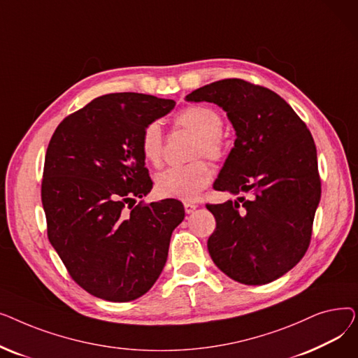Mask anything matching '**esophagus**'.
I'll list each match as a JSON object with an SVG mask.
<instances>
[{
	"label": "esophagus",
	"instance_id": "34e87169",
	"mask_svg": "<svg viewBox=\"0 0 358 358\" xmlns=\"http://www.w3.org/2000/svg\"><path fill=\"white\" fill-rule=\"evenodd\" d=\"M197 209V204L196 203H190V201H185L184 203V210H185V213H193L194 210Z\"/></svg>",
	"mask_w": 358,
	"mask_h": 358
}]
</instances>
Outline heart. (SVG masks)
<instances>
[{
  "label": "heart",
  "mask_w": 358,
  "mask_h": 358,
  "mask_svg": "<svg viewBox=\"0 0 358 358\" xmlns=\"http://www.w3.org/2000/svg\"><path fill=\"white\" fill-rule=\"evenodd\" d=\"M177 124L199 136L194 157H206L220 161L227 152V143L222 136L223 116L209 106H190L178 113ZM141 152L152 165H159L164 154V136L158 122L149 123L141 138ZM212 169L208 162L196 161L187 165L169 166L155 178V189L162 197L178 200H194L209 185Z\"/></svg>",
  "instance_id": "b5f03b06"
}]
</instances>
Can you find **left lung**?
<instances>
[{
	"instance_id": "left-lung-1",
	"label": "left lung",
	"mask_w": 358,
	"mask_h": 358,
	"mask_svg": "<svg viewBox=\"0 0 358 358\" xmlns=\"http://www.w3.org/2000/svg\"><path fill=\"white\" fill-rule=\"evenodd\" d=\"M185 100L227 111L236 139L213 189L251 196L206 204L216 219L209 254L242 285L271 283L303 258L310 243L321 200L310 131L278 94L245 80L212 83Z\"/></svg>"
}]
</instances>
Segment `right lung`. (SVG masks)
Returning <instances> with one entry per match:
<instances>
[{
    "mask_svg": "<svg viewBox=\"0 0 358 358\" xmlns=\"http://www.w3.org/2000/svg\"><path fill=\"white\" fill-rule=\"evenodd\" d=\"M174 107L146 94H107L65 117L49 142L42 180L48 238L75 283L108 302L135 300L154 286L184 219L176 199L125 210L152 190L142 131Z\"/></svg>",
    "mask_w": 358,
    "mask_h": 358,
    "instance_id": "right-lung-1",
    "label": "right lung"
}]
</instances>
